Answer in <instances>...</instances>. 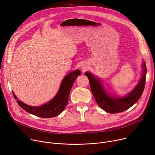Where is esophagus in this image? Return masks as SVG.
<instances>
[{
	"instance_id": "esophagus-1",
	"label": "esophagus",
	"mask_w": 155,
	"mask_h": 155,
	"mask_svg": "<svg viewBox=\"0 0 155 155\" xmlns=\"http://www.w3.org/2000/svg\"><path fill=\"white\" fill-rule=\"evenodd\" d=\"M82 69L83 71H85L87 69V67H86L85 65H83V66H82Z\"/></svg>"
}]
</instances>
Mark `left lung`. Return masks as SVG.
Returning a JSON list of instances; mask_svg holds the SVG:
<instances>
[{
    "label": "left lung",
    "instance_id": "left-lung-1",
    "mask_svg": "<svg viewBox=\"0 0 155 155\" xmlns=\"http://www.w3.org/2000/svg\"><path fill=\"white\" fill-rule=\"evenodd\" d=\"M143 76L134 89L123 97L109 95L98 78L95 77L89 72L85 75L88 78L92 92L99 106L110 114L122 112L126 110L136 104L141 97L145 87L146 67L145 62L143 64Z\"/></svg>",
    "mask_w": 155,
    "mask_h": 155
}]
</instances>
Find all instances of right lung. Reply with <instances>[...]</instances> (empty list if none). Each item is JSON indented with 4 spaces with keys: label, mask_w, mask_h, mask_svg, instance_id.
<instances>
[{
    "label": "right lung",
    "mask_w": 155,
    "mask_h": 155,
    "mask_svg": "<svg viewBox=\"0 0 155 155\" xmlns=\"http://www.w3.org/2000/svg\"><path fill=\"white\" fill-rule=\"evenodd\" d=\"M80 71L77 70L65 76L62 81L58 93L54 98L50 102L39 107L31 106L23 103L19 99L17 100V97L15 95L13 92L12 94L15 99L17 100L16 102L19 106L28 113L43 118L53 117L60 114L67 106L71 87L74 84L75 79L80 75Z\"/></svg>",
    "instance_id": "right-lung-1"
}]
</instances>
